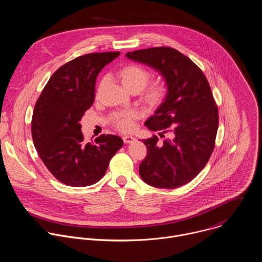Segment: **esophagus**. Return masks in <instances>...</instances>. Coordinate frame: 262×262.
I'll return each mask as SVG.
<instances>
[{"label":"esophagus","mask_w":262,"mask_h":262,"mask_svg":"<svg viewBox=\"0 0 262 262\" xmlns=\"http://www.w3.org/2000/svg\"><path fill=\"white\" fill-rule=\"evenodd\" d=\"M122 139H123V142L125 144H130V143H133L135 141V138L132 137V136H124Z\"/></svg>","instance_id":"34e87169"}]
</instances>
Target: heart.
Returning a JSON list of instances; mask_svg holds the SVG:
<instances>
[{
	"instance_id": "1",
	"label": "heart",
	"mask_w": 262,
	"mask_h": 262,
	"mask_svg": "<svg viewBox=\"0 0 262 262\" xmlns=\"http://www.w3.org/2000/svg\"><path fill=\"white\" fill-rule=\"evenodd\" d=\"M118 77L120 78V81L126 90L130 91L137 89L141 91L146 87L149 81V72L140 65L129 64L122 67L118 71ZM165 94V86L161 83H157L151 87H149V89L145 92V100L150 105L156 106L163 101ZM134 117V111H125L115 114L113 116V122L117 128L126 132L132 129Z\"/></svg>"
}]
</instances>
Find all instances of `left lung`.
I'll use <instances>...</instances> for the list:
<instances>
[{
	"mask_svg": "<svg viewBox=\"0 0 262 262\" xmlns=\"http://www.w3.org/2000/svg\"><path fill=\"white\" fill-rule=\"evenodd\" d=\"M128 59L159 71L167 85L164 101L145 125L161 137L144 140L147 157L141 178L160 189H175L193 180L207 164L219 125L217 106L202 70L172 48L128 52Z\"/></svg>",
	"mask_w": 262,
	"mask_h": 262,
	"instance_id": "left-lung-1",
	"label": "left lung"
}]
</instances>
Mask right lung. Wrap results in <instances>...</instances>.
Wrapping results in <instances>:
<instances>
[{
  "mask_svg": "<svg viewBox=\"0 0 262 262\" xmlns=\"http://www.w3.org/2000/svg\"><path fill=\"white\" fill-rule=\"evenodd\" d=\"M119 55L92 53L69 61L54 72L36 101L31 124L34 146L53 176L66 185L96 183L123 145L114 135L86 144L80 123L94 102L98 73Z\"/></svg>",
  "mask_w": 262,
  "mask_h": 262,
  "instance_id": "1",
  "label": "right lung"
}]
</instances>
